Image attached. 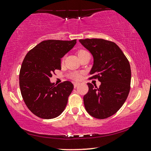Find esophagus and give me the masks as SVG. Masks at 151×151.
<instances>
[{
    "label": "esophagus",
    "mask_w": 151,
    "mask_h": 151,
    "mask_svg": "<svg viewBox=\"0 0 151 151\" xmlns=\"http://www.w3.org/2000/svg\"><path fill=\"white\" fill-rule=\"evenodd\" d=\"M79 83H78V82H74V88H76V87H77V86H79Z\"/></svg>",
    "instance_id": "esophagus-1"
}]
</instances>
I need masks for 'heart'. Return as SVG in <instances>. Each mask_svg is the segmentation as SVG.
<instances>
[{"label":"heart","mask_w":151,"mask_h":151,"mask_svg":"<svg viewBox=\"0 0 151 151\" xmlns=\"http://www.w3.org/2000/svg\"><path fill=\"white\" fill-rule=\"evenodd\" d=\"M86 52V50H79V51H78V55H81V54H82V53H84V52ZM70 76H71V78L74 79V80H78V79H80V77H81L80 74L78 73V72H72V73L71 74Z\"/></svg>","instance_id":"heart-1"}]
</instances>
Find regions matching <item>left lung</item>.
Returning a JSON list of instances; mask_svg holds the SVG:
<instances>
[{"mask_svg":"<svg viewBox=\"0 0 151 151\" xmlns=\"http://www.w3.org/2000/svg\"><path fill=\"white\" fill-rule=\"evenodd\" d=\"M79 42L93 58L90 71L101 83L99 88L88 83L83 96L86 110L92 117L105 119L115 114L129 93L131 68L127 58L116 43L102 39H80Z\"/></svg>","mask_w":151,"mask_h":151,"instance_id":"obj_1","label":"left lung"}]
</instances>
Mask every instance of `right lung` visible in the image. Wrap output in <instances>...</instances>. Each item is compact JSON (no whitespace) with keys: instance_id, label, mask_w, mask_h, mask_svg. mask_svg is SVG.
I'll list each match as a JSON object with an SVG mask.
<instances>
[{"instance_id":"1","label":"right lung","mask_w":151,"mask_h":151,"mask_svg":"<svg viewBox=\"0 0 151 151\" xmlns=\"http://www.w3.org/2000/svg\"><path fill=\"white\" fill-rule=\"evenodd\" d=\"M76 43V39L43 41L25 56L19 72V87L27 108L37 117L52 119L64 111L74 85L69 81L55 85L50 78L55 70H61V58Z\"/></svg>"}]
</instances>
